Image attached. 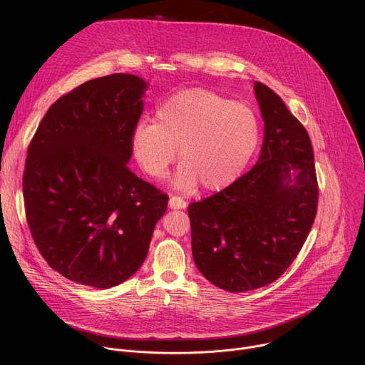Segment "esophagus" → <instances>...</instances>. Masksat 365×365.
Wrapping results in <instances>:
<instances>
[{"instance_id":"esophagus-1","label":"esophagus","mask_w":365,"mask_h":365,"mask_svg":"<svg viewBox=\"0 0 365 365\" xmlns=\"http://www.w3.org/2000/svg\"><path fill=\"white\" fill-rule=\"evenodd\" d=\"M187 206V202L180 197V196H170L169 199V207H172V210H185V207Z\"/></svg>"}]
</instances>
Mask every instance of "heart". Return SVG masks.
Listing matches in <instances>:
<instances>
[{
    "mask_svg": "<svg viewBox=\"0 0 365 365\" xmlns=\"http://www.w3.org/2000/svg\"><path fill=\"white\" fill-rule=\"evenodd\" d=\"M258 137V121L244 103L192 88L168 98L154 123H140L131 147L140 168L153 179L166 178L179 150L182 166L175 186L190 192L202 183L206 190H220L242 173Z\"/></svg>",
    "mask_w": 365,
    "mask_h": 365,
    "instance_id": "1",
    "label": "heart"
}]
</instances>
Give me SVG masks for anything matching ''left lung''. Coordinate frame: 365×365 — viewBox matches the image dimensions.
<instances>
[{
	"label": "left lung",
	"instance_id": "8db88e82",
	"mask_svg": "<svg viewBox=\"0 0 365 365\" xmlns=\"http://www.w3.org/2000/svg\"><path fill=\"white\" fill-rule=\"evenodd\" d=\"M254 89L264 120L258 163L187 207L197 270L232 293L264 287L287 270L314 225L319 197L306 128L273 89L262 82Z\"/></svg>",
	"mask_w": 365,
	"mask_h": 365
}]
</instances>
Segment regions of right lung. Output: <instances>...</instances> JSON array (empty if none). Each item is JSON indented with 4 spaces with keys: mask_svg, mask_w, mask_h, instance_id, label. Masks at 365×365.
<instances>
[{
    "mask_svg": "<svg viewBox=\"0 0 365 365\" xmlns=\"http://www.w3.org/2000/svg\"><path fill=\"white\" fill-rule=\"evenodd\" d=\"M147 83L113 73L62 95L27 148L26 218L47 264L98 289L131 277L169 196L127 166Z\"/></svg>",
    "mask_w": 365,
    "mask_h": 365,
    "instance_id": "right-lung-1",
    "label": "right lung"
}]
</instances>
